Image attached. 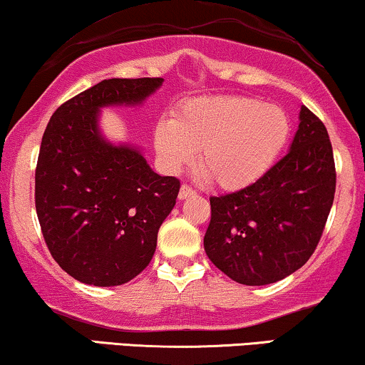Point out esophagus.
Returning <instances> with one entry per match:
<instances>
[{
	"mask_svg": "<svg viewBox=\"0 0 365 365\" xmlns=\"http://www.w3.org/2000/svg\"><path fill=\"white\" fill-rule=\"evenodd\" d=\"M194 194H196V191H194L192 187H189L187 184H182L181 186V189H179V199H187L189 196H194Z\"/></svg>",
	"mask_w": 365,
	"mask_h": 365,
	"instance_id": "34e87169",
	"label": "esophagus"
}]
</instances>
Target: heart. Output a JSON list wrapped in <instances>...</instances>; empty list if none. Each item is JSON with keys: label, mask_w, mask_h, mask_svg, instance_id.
Instances as JSON below:
<instances>
[{"label": "heart", "mask_w": 365, "mask_h": 365, "mask_svg": "<svg viewBox=\"0 0 365 365\" xmlns=\"http://www.w3.org/2000/svg\"><path fill=\"white\" fill-rule=\"evenodd\" d=\"M291 121L282 108L252 96H212L182 103L154 128L164 169L178 173L197 154L206 178L222 189L257 181L286 146Z\"/></svg>", "instance_id": "obj_1"}]
</instances>
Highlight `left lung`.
I'll use <instances>...</instances> for the list:
<instances>
[{"mask_svg": "<svg viewBox=\"0 0 365 365\" xmlns=\"http://www.w3.org/2000/svg\"><path fill=\"white\" fill-rule=\"evenodd\" d=\"M291 149L256 182L212 196L204 251L232 281L264 286L309 261L336 194V164L324 123L306 106Z\"/></svg>", "mask_w": 365, "mask_h": 365, "instance_id": "left-lung-1", "label": "left lung"}]
</instances>
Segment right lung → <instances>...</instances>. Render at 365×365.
<instances>
[{
	"label": "right lung",
	"mask_w": 365,
	"mask_h": 365,
	"mask_svg": "<svg viewBox=\"0 0 365 365\" xmlns=\"http://www.w3.org/2000/svg\"><path fill=\"white\" fill-rule=\"evenodd\" d=\"M163 78H113L63 103L43 134L34 202L44 242L63 271L98 287L126 284L151 262L179 179L159 176L136 148L114 146L99 109L141 104Z\"/></svg>",
	"instance_id": "1"
}]
</instances>
